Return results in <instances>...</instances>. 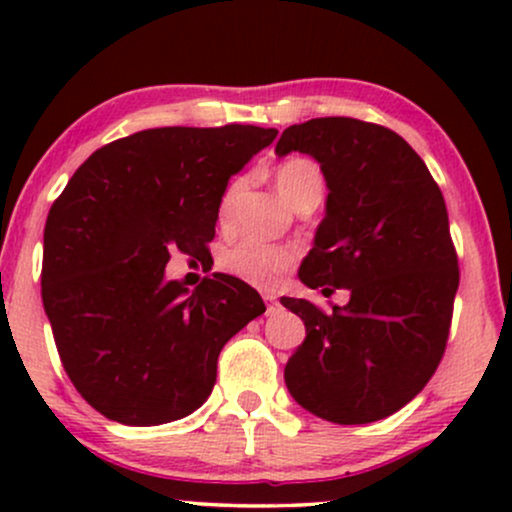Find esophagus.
<instances>
[{
    "mask_svg": "<svg viewBox=\"0 0 512 512\" xmlns=\"http://www.w3.org/2000/svg\"><path fill=\"white\" fill-rule=\"evenodd\" d=\"M262 298H264V301H267V303H269V310H272V308H274V305H276V296H274V293H272V291H264V293H262Z\"/></svg>",
    "mask_w": 512,
    "mask_h": 512,
    "instance_id": "34e87169",
    "label": "esophagus"
}]
</instances>
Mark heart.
Instances as JSON below:
<instances>
[{
	"label": "heart",
	"instance_id": "1",
	"mask_svg": "<svg viewBox=\"0 0 512 512\" xmlns=\"http://www.w3.org/2000/svg\"><path fill=\"white\" fill-rule=\"evenodd\" d=\"M274 182L279 195L296 207L301 199L322 197L325 190V175L317 163L308 158H289L281 163L274 173ZM243 182L236 180L226 187L219 204V219L228 221L233 214V204L240 192ZM293 264L291 250L279 248V245H262V243H238L233 248H226L219 257V267L226 274L238 276L240 281H248L252 286L269 289L281 279Z\"/></svg>",
	"mask_w": 512,
	"mask_h": 512
}]
</instances>
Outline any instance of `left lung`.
Listing matches in <instances>:
<instances>
[{
	"mask_svg": "<svg viewBox=\"0 0 512 512\" xmlns=\"http://www.w3.org/2000/svg\"><path fill=\"white\" fill-rule=\"evenodd\" d=\"M291 151L313 156L330 190L298 279L325 296L346 289L349 303L281 298L305 325L286 387L332 424L380 421L424 390L448 344L460 269L443 192L421 156L373 122L291 125L276 156Z\"/></svg>",
	"mask_w": 512,
	"mask_h": 512,
	"instance_id": "obj_1",
	"label": "left lung"
}]
</instances>
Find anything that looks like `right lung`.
Here are the masks:
<instances>
[{
  "label": "right lung",
  "instance_id": "obj_1",
  "mask_svg": "<svg viewBox=\"0 0 512 512\" xmlns=\"http://www.w3.org/2000/svg\"><path fill=\"white\" fill-rule=\"evenodd\" d=\"M255 125L158 127L93 151L52 204L43 305L62 366L105 419L158 426L202 407L223 344L262 315L252 286L166 279L170 250L207 255L228 178L274 142Z\"/></svg>",
  "mask_w": 512,
  "mask_h": 512
}]
</instances>
